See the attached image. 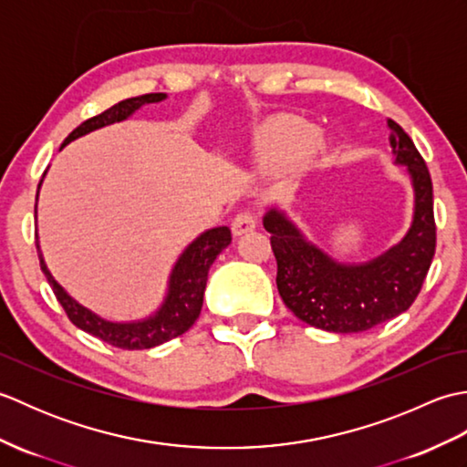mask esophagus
I'll return each instance as SVG.
<instances>
[{"label":"esophagus","instance_id":"34e87169","mask_svg":"<svg viewBox=\"0 0 467 467\" xmlns=\"http://www.w3.org/2000/svg\"><path fill=\"white\" fill-rule=\"evenodd\" d=\"M254 226H256V221H254V214L253 213H249V211H244V213H239L234 216V221H233V234L234 236H243V234H246V233H251V231H254Z\"/></svg>","mask_w":467,"mask_h":467}]
</instances>
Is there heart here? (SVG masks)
<instances>
[{"instance_id": "b5f03b06", "label": "heart", "mask_w": 467, "mask_h": 467, "mask_svg": "<svg viewBox=\"0 0 467 467\" xmlns=\"http://www.w3.org/2000/svg\"><path fill=\"white\" fill-rule=\"evenodd\" d=\"M311 140V126L301 120L276 122L254 142V162L263 171H281L293 164ZM329 148L325 136H317L309 146L311 156L323 154Z\"/></svg>"}]
</instances>
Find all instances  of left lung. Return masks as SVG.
Instances as JSON below:
<instances>
[{
	"label": "left lung",
	"mask_w": 467,
	"mask_h": 467,
	"mask_svg": "<svg viewBox=\"0 0 467 467\" xmlns=\"http://www.w3.org/2000/svg\"><path fill=\"white\" fill-rule=\"evenodd\" d=\"M395 166H405L413 188L408 233L385 253L363 263L335 259L306 239L279 204L266 208L276 289L296 319L329 333H361L408 311L421 291L435 253L433 186L428 166L403 128L387 118Z\"/></svg>",
	"instance_id": "1"
}]
</instances>
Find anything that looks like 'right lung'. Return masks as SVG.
I'll list each match as a JSON object with an SVG mask.
<instances>
[{"label":"right lung","instance_id":"1","mask_svg":"<svg viewBox=\"0 0 467 467\" xmlns=\"http://www.w3.org/2000/svg\"><path fill=\"white\" fill-rule=\"evenodd\" d=\"M166 98H168L166 94L158 92V94L128 98V100L118 102L112 108H108L106 112L98 114L90 118V120H86L84 124L78 126L76 130L66 138L62 148L67 146L69 142L78 140V138H82L94 130H100L104 126L124 122L134 112L140 110L142 106L162 102ZM62 148H59V150H62ZM42 182L44 181H39V186H42ZM39 186H37V196H39ZM37 196H36V214H37ZM231 241L233 236H231V228L228 226L208 228V231H204L202 234H198L196 239L188 244L181 254H178V259L171 271V276H168L166 295L161 306L148 317H142V319H134V321H112L94 313L92 309H88L86 305L76 301L74 296L54 279V275L49 273L47 265L44 261L39 243H37V256H39V265H42V271L47 276L49 285H52L59 305L64 306L69 321H72L76 327H80L82 331L98 337V339H102L114 347H120V349H150V347L162 345L166 341L174 339V337L186 333L194 325L202 309L208 269H211L214 259L223 253V249H226V246L231 244Z\"/></svg>","mask_w":467,"mask_h":467}]
</instances>
